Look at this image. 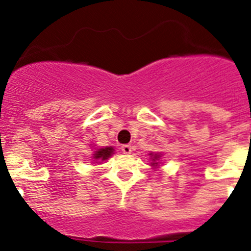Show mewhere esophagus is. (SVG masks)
<instances>
[{"label": "esophagus", "mask_w": 251, "mask_h": 251, "mask_svg": "<svg viewBox=\"0 0 251 251\" xmlns=\"http://www.w3.org/2000/svg\"><path fill=\"white\" fill-rule=\"evenodd\" d=\"M122 152L126 153V154H129V153H132V146L130 145H123L121 147Z\"/></svg>", "instance_id": "esophagus-1"}]
</instances>
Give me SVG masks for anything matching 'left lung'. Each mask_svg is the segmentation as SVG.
Segmentation results:
<instances>
[{"mask_svg":"<svg viewBox=\"0 0 251 251\" xmlns=\"http://www.w3.org/2000/svg\"><path fill=\"white\" fill-rule=\"evenodd\" d=\"M157 158H158V156H154V157H153V159H157ZM152 165H156V166H157V163H152Z\"/></svg>","mask_w":251,"mask_h":251,"instance_id":"obj_1","label":"left lung"}]
</instances>
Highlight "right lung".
Here are the masks:
<instances>
[{
	"instance_id": "add662e5",
	"label": "right lung",
	"mask_w": 251,
	"mask_h": 251,
	"mask_svg": "<svg viewBox=\"0 0 251 251\" xmlns=\"http://www.w3.org/2000/svg\"><path fill=\"white\" fill-rule=\"evenodd\" d=\"M113 148L112 147H106V148H100L99 151H97L94 154V159H106L108 157H110L113 154Z\"/></svg>"
}]
</instances>
